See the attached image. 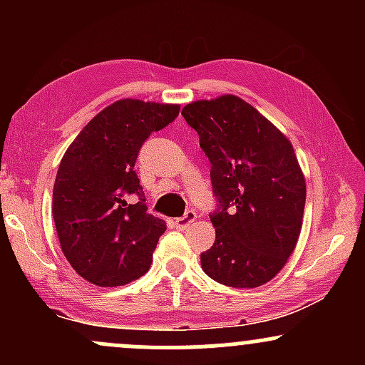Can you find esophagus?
Instances as JSON below:
<instances>
[{
  "label": "esophagus",
  "instance_id": "esophagus-1",
  "mask_svg": "<svg viewBox=\"0 0 365 365\" xmlns=\"http://www.w3.org/2000/svg\"><path fill=\"white\" fill-rule=\"evenodd\" d=\"M195 220H197V212L195 211H187L182 217H177V220H175V226H177L178 230H187L188 226L194 223Z\"/></svg>",
  "mask_w": 365,
  "mask_h": 365
}]
</instances>
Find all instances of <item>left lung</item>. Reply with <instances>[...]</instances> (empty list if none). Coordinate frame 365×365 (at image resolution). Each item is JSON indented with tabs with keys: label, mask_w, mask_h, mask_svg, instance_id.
<instances>
[{
	"label": "left lung",
	"mask_w": 365,
	"mask_h": 365,
	"mask_svg": "<svg viewBox=\"0 0 365 365\" xmlns=\"http://www.w3.org/2000/svg\"><path fill=\"white\" fill-rule=\"evenodd\" d=\"M182 115L211 161L220 202L200 266L226 287H261L283 269L302 230L305 177L292 142L233 94L187 104Z\"/></svg>",
	"instance_id": "left-lung-1"
}]
</instances>
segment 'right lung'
<instances>
[{
  "label": "right lung",
  "instance_id": "add662e5",
  "mask_svg": "<svg viewBox=\"0 0 365 365\" xmlns=\"http://www.w3.org/2000/svg\"><path fill=\"white\" fill-rule=\"evenodd\" d=\"M180 104L120 99L99 111L66 149L53 187V217L66 261L98 287L148 273L166 223L149 215L135 166L153 132Z\"/></svg>",
  "mask_w": 365,
  "mask_h": 365
}]
</instances>
